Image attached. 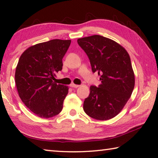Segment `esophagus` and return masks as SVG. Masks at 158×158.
<instances>
[{"label":"esophagus","instance_id":"1","mask_svg":"<svg viewBox=\"0 0 158 158\" xmlns=\"http://www.w3.org/2000/svg\"><path fill=\"white\" fill-rule=\"evenodd\" d=\"M70 86H71L72 88H77V87L79 86V85H77V84H70Z\"/></svg>","mask_w":158,"mask_h":158}]
</instances>
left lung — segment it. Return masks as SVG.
<instances>
[{
  "label": "left lung",
  "mask_w": 158,
  "mask_h": 158,
  "mask_svg": "<svg viewBox=\"0 0 158 158\" xmlns=\"http://www.w3.org/2000/svg\"><path fill=\"white\" fill-rule=\"evenodd\" d=\"M77 43L88 56L92 72H98L101 81L98 87H90L84 110L97 120L113 118L123 109L134 88L129 55L121 45L100 35L79 39Z\"/></svg>",
  "instance_id": "obj_1"
}]
</instances>
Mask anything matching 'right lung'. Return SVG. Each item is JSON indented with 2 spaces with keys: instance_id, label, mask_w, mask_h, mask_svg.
I'll return each mask as SVG.
<instances>
[{
  "instance_id": "obj_1",
  "label": "right lung",
  "mask_w": 158,
  "mask_h": 158,
  "mask_svg": "<svg viewBox=\"0 0 158 158\" xmlns=\"http://www.w3.org/2000/svg\"><path fill=\"white\" fill-rule=\"evenodd\" d=\"M70 44L71 40L52 39L28 48L19 57L15 75L19 96L41 118L56 116L62 109L69 88L53 81Z\"/></svg>"
}]
</instances>
